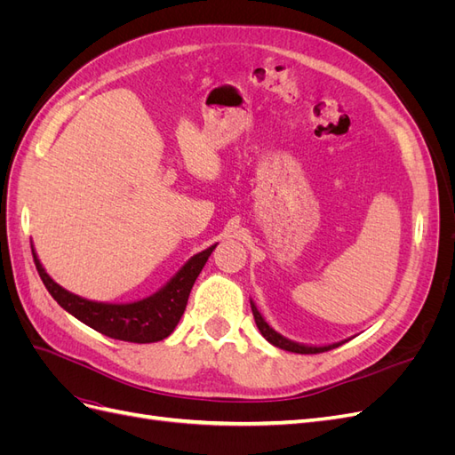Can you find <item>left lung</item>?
<instances>
[{"label": "left lung", "instance_id": "8db88e82", "mask_svg": "<svg viewBox=\"0 0 455 455\" xmlns=\"http://www.w3.org/2000/svg\"><path fill=\"white\" fill-rule=\"evenodd\" d=\"M251 307H252V315H254V321H256V326L261 332V336H264L269 343H273L275 347H281L284 351H292V353H299V355H315V353H324V351H330L334 347H339L341 343H332V346H326V347H309V346H299V343H294L291 339L283 338L281 334L275 332V330L264 321V316L259 315V311L256 309V306L251 301Z\"/></svg>", "mask_w": 455, "mask_h": 455}]
</instances>
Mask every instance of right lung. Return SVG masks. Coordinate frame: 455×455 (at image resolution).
Here are the masks:
<instances>
[{
    "mask_svg": "<svg viewBox=\"0 0 455 455\" xmlns=\"http://www.w3.org/2000/svg\"><path fill=\"white\" fill-rule=\"evenodd\" d=\"M216 249V244L191 258L188 264L178 271L171 283L161 291L146 299L134 301V304H99V301L84 299L72 292L64 291L62 286L54 283L45 269L41 267L39 259L34 254V264L44 281L49 294L59 301V306L68 313H72L76 319L85 323L108 338L123 339L131 343H151L164 339L172 334L178 321L186 311L188 298L204 267L206 259Z\"/></svg>",
    "mask_w": 455,
    "mask_h": 455,
    "instance_id": "add662e5",
    "label": "right lung"
}]
</instances>
